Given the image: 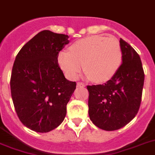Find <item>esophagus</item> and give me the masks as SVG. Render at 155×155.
Masks as SVG:
<instances>
[{
    "mask_svg": "<svg viewBox=\"0 0 155 155\" xmlns=\"http://www.w3.org/2000/svg\"><path fill=\"white\" fill-rule=\"evenodd\" d=\"M76 85H77V87H80V88L85 87V84H83V83H80V82L77 83V84H76Z\"/></svg>",
    "mask_w": 155,
    "mask_h": 155,
    "instance_id": "esophagus-1",
    "label": "esophagus"
}]
</instances>
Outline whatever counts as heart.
Returning <instances> with one entry per match:
<instances>
[{"label":"heart","mask_w":155,"mask_h":155,"mask_svg":"<svg viewBox=\"0 0 155 155\" xmlns=\"http://www.w3.org/2000/svg\"><path fill=\"white\" fill-rule=\"evenodd\" d=\"M122 49L114 37L91 35L76 41L70 51H61L58 62L62 71L75 80L84 69L96 82L110 80L122 63Z\"/></svg>","instance_id":"1"}]
</instances>
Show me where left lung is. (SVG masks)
<instances>
[{"label": "left lung", "mask_w": 155, "mask_h": 155, "mask_svg": "<svg viewBox=\"0 0 155 155\" xmlns=\"http://www.w3.org/2000/svg\"><path fill=\"white\" fill-rule=\"evenodd\" d=\"M122 64L106 84L88 85V114L97 127L114 131L124 127L140 108L144 75L140 56L120 39Z\"/></svg>", "instance_id": "left-lung-1"}]
</instances>
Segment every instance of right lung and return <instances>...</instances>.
Masks as SVG:
<instances>
[{
  "mask_svg": "<svg viewBox=\"0 0 155 155\" xmlns=\"http://www.w3.org/2000/svg\"><path fill=\"white\" fill-rule=\"evenodd\" d=\"M68 38L42 31L22 46L15 58L10 79L14 106L20 121L36 133H48L62 124L76 88L58 62Z\"/></svg>",
  "mask_w": 155,
  "mask_h": 155,
  "instance_id": "right-lung-1",
  "label": "right lung"
}]
</instances>
